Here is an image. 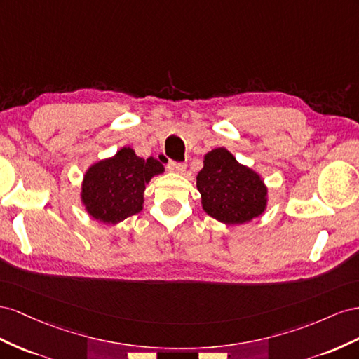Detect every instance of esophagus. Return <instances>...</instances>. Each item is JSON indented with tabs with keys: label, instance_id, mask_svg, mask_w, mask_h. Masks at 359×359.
I'll list each match as a JSON object with an SVG mask.
<instances>
[{
	"label": "esophagus",
	"instance_id": "obj_1",
	"mask_svg": "<svg viewBox=\"0 0 359 359\" xmlns=\"http://www.w3.org/2000/svg\"><path fill=\"white\" fill-rule=\"evenodd\" d=\"M167 168L170 171H172V172H183V171L187 170V163H183V162H168Z\"/></svg>",
	"mask_w": 359,
	"mask_h": 359
}]
</instances>
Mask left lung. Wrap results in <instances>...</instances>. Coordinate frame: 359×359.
Instances as JSON below:
<instances>
[{"label":"left lung","instance_id":"obj_1","mask_svg":"<svg viewBox=\"0 0 359 359\" xmlns=\"http://www.w3.org/2000/svg\"><path fill=\"white\" fill-rule=\"evenodd\" d=\"M203 209L225 224H243L263 213L266 188L252 170L238 163L225 149H215L204 156L197 176Z\"/></svg>","mask_w":359,"mask_h":359}]
</instances>
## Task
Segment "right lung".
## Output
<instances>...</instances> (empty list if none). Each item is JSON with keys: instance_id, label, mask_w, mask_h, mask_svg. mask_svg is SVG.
Here are the masks:
<instances>
[{"instance_id": "obj_1", "label": "right lung", "mask_w": 359, "mask_h": 359, "mask_svg": "<svg viewBox=\"0 0 359 359\" xmlns=\"http://www.w3.org/2000/svg\"><path fill=\"white\" fill-rule=\"evenodd\" d=\"M162 171L159 161H144L132 149L123 147L114 158L88 168L83 182V203L95 219L117 224L142 209L146 183Z\"/></svg>"}]
</instances>
